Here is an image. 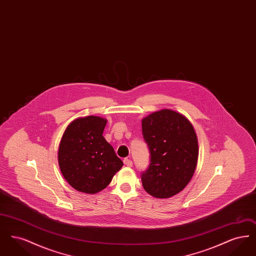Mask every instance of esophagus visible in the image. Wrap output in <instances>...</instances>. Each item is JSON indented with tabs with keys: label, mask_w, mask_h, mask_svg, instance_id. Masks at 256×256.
I'll return each mask as SVG.
<instances>
[{
	"label": "esophagus",
	"mask_w": 256,
	"mask_h": 256,
	"mask_svg": "<svg viewBox=\"0 0 256 256\" xmlns=\"http://www.w3.org/2000/svg\"><path fill=\"white\" fill-rule=\"evenodd\" d=\"M124 165H126L128 167H132V159L130 158H124Z\"/></svg>",
	"instance_id": "obj_1"
}]
</instances>
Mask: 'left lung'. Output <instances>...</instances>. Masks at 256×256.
<instances>
[{"label":"left lung","instance_id":"obj_1","mask_svg":"<svg viewBox=\"0 0 256 256\" xmlns=\"http://www.w3.org/2000/svg\"><path fill=\"white\" fill-rule=\"evenodd\" d=\"M142 134L150 152V164L141 172L150 195L166 198L189 183L198 161V140L193 126L170 110L152 113L142 120Z\"/></svg>","mask_w":256,"mask_h":256}]
</instances>
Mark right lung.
<instances>
[{"instance_id": "1", "label": "right lung", "mask_w": 256, "mask_h": 256, "mask_svg": "<svg viewBox=\"0 0 256 256\" xmlns=\"http://www.w3.org/2000/svg\"><path fill=\"white\" fill-rule=\"evenodd\" d=\"M106 120L97 116L71 122L61 138L58 163L68 183L78 191L95 194L110 184L122 161L104 138Z\"/></svg>"}]
</instances>
